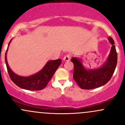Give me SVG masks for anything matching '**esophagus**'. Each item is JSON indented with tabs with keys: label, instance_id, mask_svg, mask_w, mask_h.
<instances>
[{
	"label": "esophagus",
	"instance_id": "1",
	"mask_svg": "<svg viewBox=\"0 0 125 125\" xmlns=\"http://www.w3.org/2000/svg\"><path fill=\"white\" fill-rule=\"evenodd\" d=\"M71 59V55L70 54H67L65 55V57H63V60L65 61H69Z\"/></svg>",
	"mask_w": 125,
	"mask_h": 125
}]
</instances>
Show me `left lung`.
I'll list each match as a JSON object with an SVG mask.
<instances>
[{
    "label": "left lung",
    "mask_w": 125,
    "mask_h": 125,
    "mask_svg": "<svg viewBox=\"0 0 125 125\" xmlns=\"http://www.w3.org/2000/svg\"><path fill=\"white\" fill-rule=\"evenodd\" d=\"M108 39L112 44L111 50L106 62L100 68L87 70L83 66L80 60L75 57L71 60L74 64L73 78L82 89L99 88L105 85L111 79L116 68L117 54L114 40L111 37Z\"/></svg>",
    "instance_id": "1"
}]
</instances>
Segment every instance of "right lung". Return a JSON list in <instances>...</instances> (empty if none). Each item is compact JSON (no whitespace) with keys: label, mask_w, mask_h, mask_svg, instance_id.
I'll return each mask as SVG.
<instances>
[{"label":"right lung","mask_w":125,"mask_h":125,"mask_svg":"<svg viewBox=\"0 0 125 125\" xmlns=\"http://www.w3.org/2000/svg\"><path fill=\"white\" fill-rule=\"evenodd\" d=\"M7 50L8 48L7 51ZM5 60L11 80L20 88L30 91L42 90L45 88L62 62V60L60 59L51 60L48 62L43 68L37 74L29 77H22L14 73L10 69L7 62V52L5 53Z\"/></svg>","instance_id":"obj_1"}]
</instances>
